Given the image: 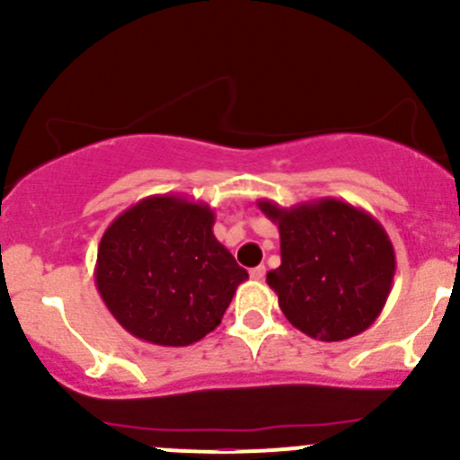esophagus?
Wrapping results in <instances>:
<instances>
[{"instance_id":"1","label":"esophagus","mask_w":460,"mask_h":460,"mask_svg":"<svg viewBox=\"0 0 460 460\" xmlns=\"http://www.w3.org/2000/svg\"><path fill=\"white\" fill-rule=\"evenodd\" d=\"M249 276H252L253 280H262V278H264V267H253L252 271H249Z\"/></svg>"}]
</instances>
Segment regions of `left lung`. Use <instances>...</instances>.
<instances>
[{"instance_id":"left-lung-1","label":"left lung","mask_w":460,"mask_h":460,"mask_svg":"<svg viewBox=\"0 0 460 460\" xmlns=\"http://www.w3.org/2000/svg\"><path fill=\"white\" fill-rule=\"evenodd\" d=\"M258 207L280 231V267L267 273V285L287 320L324 342L374 324L392 291L396 256L372 213L336 198Z\"/></svg>"}]
</instances>
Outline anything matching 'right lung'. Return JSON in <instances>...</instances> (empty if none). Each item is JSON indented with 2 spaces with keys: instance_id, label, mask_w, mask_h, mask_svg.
<instances>
[{
  "instance_id": "obj_1",
  "label": "right lung",
  "mask_w": 460,
  "mask_h": 460,
  "mask_svg": "<svg viewBox=\"0 0 460 460\" xmlns=\"http://www.w3.org/2000/svg\"><path fill=\"white\" fill-rule=\"evenodd\" d=\"M211 207L148 196L119 213L97 247L95 285L131 336L187 347L220 324L249 273L213 235Z\"/></svg>"
}]
</instances>
